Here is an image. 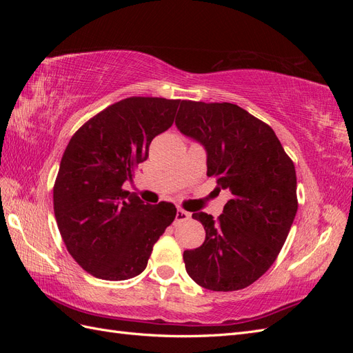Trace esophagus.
<instances>
[{"instance_id":"1","label":"esophagus","mask_w":353,"mask_h":353,"mask_svg":"<svg viewBox=\"0 0 353 353\" xmlns=\"http://www.w3.org/2000/svg\"><path fill=\"white\" fill-rule=\"evenodd\" d=\"M190 219V213L188 212H185V210H183V209H178L176 210V222H185V221H188Z\"/></svg>"}]
</instances>
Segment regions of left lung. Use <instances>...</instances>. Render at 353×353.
<instances>
[{
	"label": "left lung",
	"instance_id": "1",
	"mask_svg": "<svg viewBox=\"0 0 353 353\" xmlns=\"http://www.w3.org/2000/svg\"><path fill=\"white\" fill-rule=\"evenodd\" d=\"M175 123L205 145L208 176L232 194L218 219L193 213L206 239L184 252L185 270L208 290H241L271 268L292 228L293 160L272 128L237 104L183 100Z\"/></svg>",
	"mask_w": 353,
	"mask_h": 353
}]
</instances>
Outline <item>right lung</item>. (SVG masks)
Masks as SVG:
<instances>
[{"label":"right lung","mask_w":353,"mask_h":353,"mask_svg":"<svg viewBox=\"0 0 353 353\" xmlns=\"http://www.w3.org/2000/svg\"><path fill=\"white\" fill-rule=\"evenodd\" d=\"M181 100L130 97L92 116L73 134L52 188L54 215L68 252L101 280L141 274L176 208L144 205L122 188L148 157L153 138L169 130Z\"/></svg>","instance_id":"obj_1"}]
</instances>
